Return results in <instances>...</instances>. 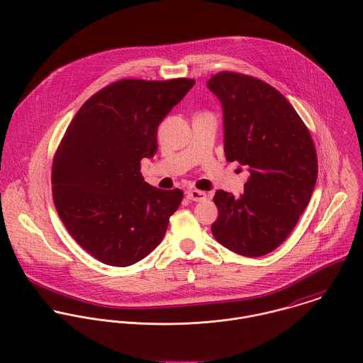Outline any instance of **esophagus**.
Here are the masks:
<instances>
[{
	"instance_id": "34e87169",
	"label": "esophagus",
	"mask_w": 363,
	"mask_h": 363,
	"mask_svg": "<svg viewBox=\"0 0 363 363\" xmlns=\"http://www.w3.org/2000/svg\"><path fill=\"white\" fill-rule=\"evenodd\" d=\"M186 194H187V199H189V200L196 201V203L207 200V193L200 191V190H189Z\"/></svg>"
}]
</instances>
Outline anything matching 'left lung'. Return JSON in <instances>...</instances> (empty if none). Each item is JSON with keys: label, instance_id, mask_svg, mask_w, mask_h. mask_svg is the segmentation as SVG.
<instances>
[{"label": "left lung", "instance_id": "8db88e82", "mask_svg": "<svg viewBox=\"0 0 363 363\" xmlns=\"http://www.w3.org/2000/svg\"><path fill=\"white\" fill-rule=\"evenodd\" d=\"M207 88L223 111L226 160L246 166L245 194L216 190L213 238L246 257L275 250L311 201L317 154L296 110L271 85L238 72H218Z\"/></svg>", "mask_w": 363, "mask_h": 363}]
</instances>
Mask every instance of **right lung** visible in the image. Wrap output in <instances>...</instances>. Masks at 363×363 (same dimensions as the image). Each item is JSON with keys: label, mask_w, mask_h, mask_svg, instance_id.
I'll return each instance as SVG.
<instances>
[{"label": "right lung", "mask_w": 363, "mask_h": 363, "mask_svg": "<svg viewBox=\"0 0 363 363\" xmlns=\"http://www.w3.org/2000/svg\"><path fill=\"white\" fill-rule=\"evenodd\" d=\"M196 81L121 79L78 110L52 160V200L75 242L107 265L145 259L162 242L183 191L150 186L141 159L157 127Z\"/></svg>", "instance_id": "1"}]
</instances>
